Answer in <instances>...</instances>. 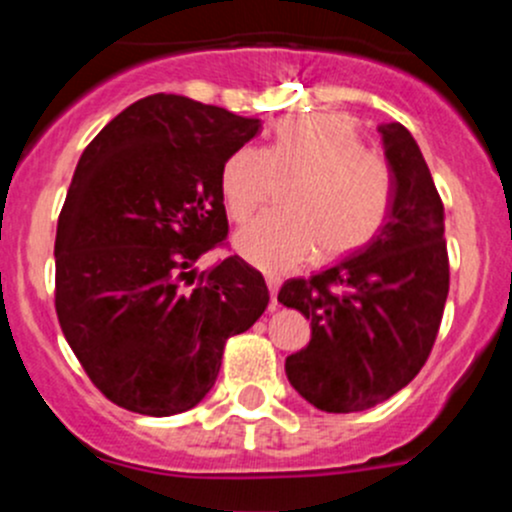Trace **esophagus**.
<instances>
[{"label": "esophagus", "mask_w": 512, "mask_h": 512, "mask_svg": "<svg viewBox=\"0 0 512 512\" xmlns=\"http://www.w3.org/2000/svg\"><path fill=\"white\" fill-rule=\"evenodd\" d=\"M267 287H270V297H272V307H277V292H280L282 280L277 275H267Z\"/></svg>", "instance_id": "1"}]
</instances>
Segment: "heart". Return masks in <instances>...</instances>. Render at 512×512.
Segmentation results:
<instances>
[{"label":"heart","mask_w":512,"mask_h":512,"mask_svg":"<svg viewBox=\"0 0 512 512\" xmlns=\"http://www.w3.org/2000/svg\"><path fill=\"white\" fill-rule=\"evenodd\" d=\"M289 185L285 210L252 220L237 250L255 267L287 272L319 255L344 257L364 247L394 208V173L366 151L354 123L334 113L294 116L280 123L275 146H242L223 165V198L235 223H247Z\"/></svg>","instance_id":"heart-1"}]
</instances>
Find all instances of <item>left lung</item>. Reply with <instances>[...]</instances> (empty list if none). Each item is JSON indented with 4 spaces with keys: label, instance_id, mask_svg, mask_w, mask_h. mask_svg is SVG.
Here are the masks:
<instances>
[{
    "label": "left lung",
    "instance_id": "left-lung-1",
    "mask_svg": "<svg viewBox=\"0 0 512 512\" xmlns=\"http://www.w3.org/2000/svg\"><path fill=\"white\" fill-rule=\"evenodd\" d=\"M394 173V208L364 247L317 275L282 285L285 307L304 314L312 339L285 361L302 399L352 414L391 399L426 364L448 297L443 203L414 136L379 126Z\"/></svg>",
    "mask_w": 512,
    "mask_h": 512
}]
</instances>
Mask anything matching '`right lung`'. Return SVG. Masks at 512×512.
I'll use <instances>...</instances> for the list:
<instances>
[{"label": "right lung", "mask_w": 512, "mask_h": 512, "mask_svg": "<svg viewBox=\"0 0 512 512\" xmlns=\"http://www.w3.org/2000/svg\"><path fill=\"white\" fill-rule=\"evenodd\" d=\"M257 131V118L153 94L81 153L56 227V317L121 409H193L218 379L227 339L267 309L265 277L237 255L187 280L225 247L223 165Z\"/></svg>", "instance_id": "right-lung-1"}]
</instances>
